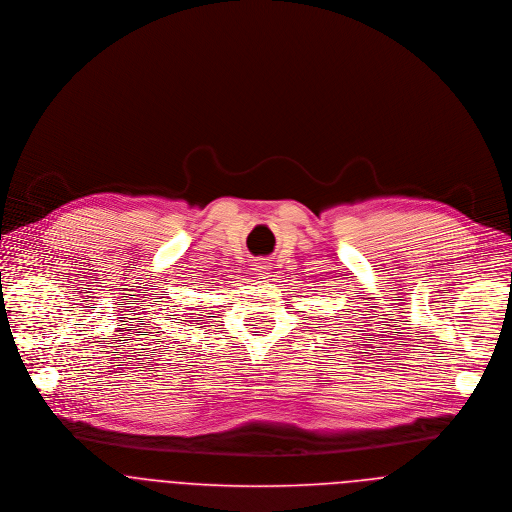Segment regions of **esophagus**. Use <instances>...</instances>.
<instances>
[{"instance_id": "1", "label": "esophagus", "mask_w": 512, "mask_h": 512, "mask_svg": "<svg viewBox=\"0 0 512 512\" xmlns=\"http://www.w3.org/2000/svg\"><path fill=\"white\" fill-rule=\"evenodd\" d=\"M254 270H256V274H258V276H266L270 268H268V264H266V262H256V264H254Z\"/></svg>"}]
</instances>
